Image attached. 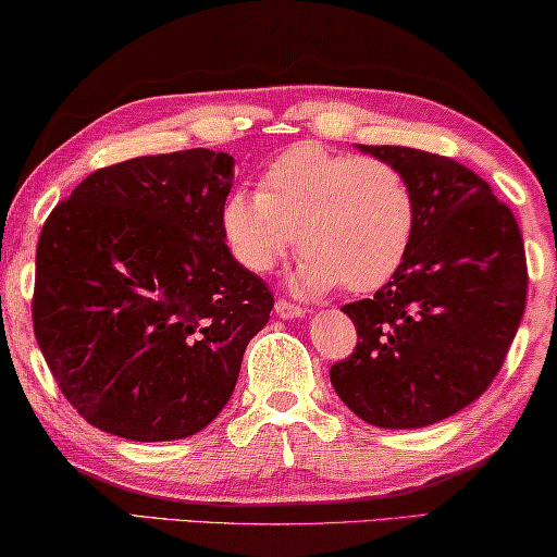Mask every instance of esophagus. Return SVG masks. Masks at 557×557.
<instances>
[{
	"instance_id": "obj_1",
	"label": "esophagus",
	"mask_w": 557,
	"mask_h": 557,
	"mask_svg": "<svg viewBox=\"0 0 557 557\" xmlns=\"http://www.w3.org/2000/svg\"><path fill=\"white\" fill-rule=\"evenodd\" d=\"M275 312L280 314V318H285V320H289V318H300V314H305V310H302L300 305L289 302V300H285V297H280V300L275 302Z\"/></svg>"
}]
</instances>
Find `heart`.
<instances>
[{
    "label": "heart",
    "instance_id": "heart-1",
    "mask_svg": "<svg viewBox=\"0 0 557 557\" xmlns=\"http://www.w3.org/2000/svg\"><path fill=\"white\" fill-rule=\"evenodd\" d=\"M222 222L247 270L270 272L300 239L295 285L302 293L337 285L372 293L408 260L418 199L393 162L300 143L270 164L262 189L239 187L227 197Z\"/></svg>",
    "mask_w": 557,
    "mask_h": 557
}]
</instances>
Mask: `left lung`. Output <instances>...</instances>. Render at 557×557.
<instances>
[{
    "instance_id": "1",
    "label": "left lung",
    "mask_w": 557,
    "mask_h": 557,
    "mask_svg": "<svg viewBox=\"0 0 557 557\" xmlns=\"http://www.w3.org/2000/svg\"><path fill=\"white\" fill-rule=\"evenodd\" d=\"M360 149L408 174L418 230L400 272L372 300L343 307L358 345L330 383L370 425L425 428L475 403L500 372L525 312V247L510 207L465 164L412 147Z\"/></svg>"
}]
</instances>
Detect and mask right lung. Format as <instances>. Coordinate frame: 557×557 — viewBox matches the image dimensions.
<instances>
[{
    "label": "right lung",
    "mask_w": 557,
    "mask_h": 557,
    "mask_svg": "<svg viewBox=\"0 0 557 557\" xmlns=\"http://www.w3.org/2000/svg\"><path fill=\"white\" fill-rule=\"evenodd\" d=\"M235 160L149 154L82 180L41 227L32 322L70 405L104 433H199L275 297L225 245Z\"/></svg>",
    "instance_id": "right-lung-1"
}]
</instances>
